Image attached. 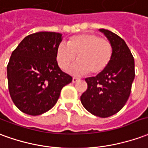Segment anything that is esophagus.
<instances>
[{
  "label": "esophagus",
  "mask_w": 148,
  "mask_h": 148,
  "mask_svg": "<svg viewBox=\"0 0 148 148\" xmlns=\"http://www.w3.org/2000/svg\"><path fill=\"white\" fill-rule=\"evenodd\" d=\"M80 81V79L79 78H77V77H73V79H72V82L75 83V82H77Z\"/></svg>",
  "instance_id": "obj_1"
}]
</instances>
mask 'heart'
I'll use <instances>...</instances> for the list:
<instances>
[{
  "label": "heart",
  "instance_id": "heart-1",
  "mask_svg": "<svg viewBox=\"0 0 148 148\" xmlns=\"http://www.w3.org/2000/svg\"><path fill=\"white\" fill-rule=\"evenodd\" d=\"M113 53L109 41L95 34H82L74 36L67 42V45L61 43L57 47L56 60L59 67L66 71L74 62L77 63L70 69L75 75L100 74L110 63Z\"/></svg>",
  "mask_w": 148,
  "mask_h": 148
}]
</instances>
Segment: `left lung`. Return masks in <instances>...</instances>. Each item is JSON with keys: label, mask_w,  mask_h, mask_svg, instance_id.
Segmentation results:
<instances>
[{"label": "left lung", "mask_w": 148, "mask_h": 148, "mask_svg": "<svg viewBox=\"0 0 148 148\" xmlns=\"http://www.w3.org/2000/svg\"><path fill=\"white\" fill-rule=\"evenodd\" d=\"M99 31L112 45V58L103 72L85 79L87 90L80 99L90 113L106 118L119 112L127 101L135 78V61L123 39L110 30Z\"/></svg>", "instance_id": "8db88e82"}]
</instances>
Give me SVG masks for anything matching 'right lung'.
I'll return each instance as SVG.
<instances>
[{
	"instance_id": "add662e5",
	"label": "right lung",
	"mask_w": 148,
	"mask_h": 148,
	"mask_svg": "<svg viewBox=\"0 0 148 148\" xmlns=\"http://www.w3.org/2000/svg\"><path fill=\"white\" fill-rule=\"evenodd\" d=\"M62 35L55 32L28 35L11 54L7 66L9 94L23 113L39 115L50 110L62 87L72 82L57 62Z\"/></svg>"
}]
</instances>
